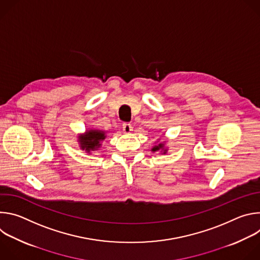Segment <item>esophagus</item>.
Masks as SVG:
<instances>
[{"label": "esophagus", "instance_id": "esophagus-1", "mask_svg": "<svg viewBox=\"0 0 260 260\" xmlns=\"http://www.w3.org/2000/svg\"><path fill=\"white\" fill-rule=\"evenodd\" d=\"M122 129H123L124 134H131L133 132V125L129 123H123Z\"/></svg>", "mask_w": 260, "mask_h": 260}]
</instances>
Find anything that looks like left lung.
Listing matches in <instances>:
<instances>
[{"mask_svg":"<svg viewBox=\"0 0 260 260\" xmlns=\"http://www.w3.org/2000/svg\"><path fill=\"white\" fill-rule=\"evenodd\" d=\"M151 151L152 152H157V151H159L160 153H162V154H166L167 152H168V148L166 147V143H159L158 141H156L155 143H154V146L152 147V149H151Z\"/></svg>","mask_w":260,"mask_h":260,"instance_id":"8db88e82","label":"left lung"}]
</instances>
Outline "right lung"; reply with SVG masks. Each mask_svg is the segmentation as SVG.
<instances>
[{
    "mask_svg": "<svg viewBox=\"0 0 260 260\" xmlns=\"http://www.w3.org/2000/svg\"><path fill=\"white\" fill-rule=\"evenodd\" d=\"M106 133L101 129L90 128L83 135L78 136V143L80 149L90 154L92 151L99 150L102 146V142L106 139Z\"/></svg>",
    "mask_w": 260,
    "mask_h": 260,
    "instance_id": "right-lung-1",
    "label": "right lung"
}]
</instances>
